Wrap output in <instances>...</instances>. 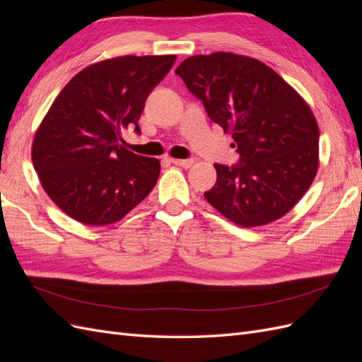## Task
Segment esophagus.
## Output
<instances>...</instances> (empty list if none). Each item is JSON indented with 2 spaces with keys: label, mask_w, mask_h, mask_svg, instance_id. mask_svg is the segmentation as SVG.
Here are the masks:
<instances>
[{
  "label": "esophagus",
  "mask_w": 362,
  "mask_h": 362,
  "mask_svg": "<svg viewBox=\"0 0 362 362\" xmlns=\"http://www.w3.org/2000/svg\"><path fill=\"white\" fill-rule=\"evenodd\" d=\"M170 161L175 164V166H181L189 169L193 166V160H181V158H170Z\"/></svg>",
  "instance_id": "34e87169"
}]
</instances>
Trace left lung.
<instances>
[{"mask_svg":"<svg viewBox=\"0 0 362 362\" xmlns=\"http://www.w3.org/2000/svg\"><path fill=\"white\" fill-rule=\"evenodd\" d=\"M234 139L238 166L214 164L205 199L243 228L286 216L319 169V125L303 98L266 63L234 52L185 59L175 71Z\"/></svg>","mask_w":362,"mask_h":362,"instance_id":"8db88e82","label":"left lung"}]
</instances>
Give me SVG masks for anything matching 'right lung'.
I'll use <instances>...</instances> for the list:
<instances>
[{"mask_svg":"<svg viewBox=\"0 0 362 362\" xmlns=\"http://www.w3.org/2000/svg\"><path fill=\"white\" fill-rule=\"evenodd\" d=\"M177 56H122L96 62L63 87L36 129L31 160L49 199L89 226L119 222L156 187L157 158L120 145L151 90Z\"/></svg>","mask_w":362,"mask_h":362,"instance_id":"1","label":"right lung"}]
</instances>
